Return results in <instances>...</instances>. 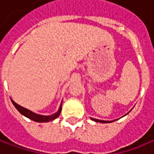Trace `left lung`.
Returning a JSON list of instances; mask_svg holds the SVG:
<instances>
[{"instance_id":"8db88e82","label":"left lung","mask_w":154,"mask_h":154,"mask_svg":"<svg viewBox=\"0 0 154 154\" xmlns=\"http://www.w3.org/2000/svg\"><path fill=\"white\" fill-rule=\"evenodd\" d=\"M95 122H99V123H109V121H103V120H98V119H93Z\"/></svg>"}]
</instances>
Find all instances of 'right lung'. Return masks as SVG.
<instances>
[{"label": "right lung", "mask_w": 154, "mask_h": 154, "mask_svg": "<svg viewBox=\"0 0 154 154\" xmlns=\"http://www.w3.org/2000/svg\"><path fill=\"white\" fill-rule=\"evenodd\" d=\"M12 101V103L14 104V106L17 108V109L21 113V114H23V116H27L28 118H29V119H31V120H33V121H35V122H38V123H45V122H49V121H52V120H54L55 118H57L60 114L61 112V103L60 105V109H59V111L56 113V114H53V115L51 116H41V115H38V114H35V113H33V112H31L30 110H29L27 109H24L23 107H22V106H20V105H18L17 103H16L13 100H11Z\"/></svg>", "instance_id": "1"}]
</instances>
